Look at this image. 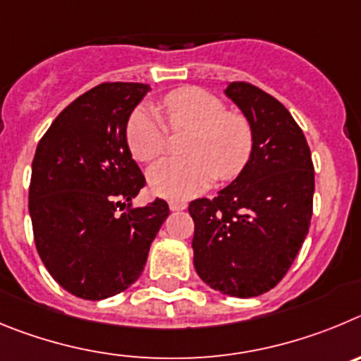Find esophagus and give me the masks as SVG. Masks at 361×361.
Wrapping results in <instances>:
<instances>
[{
  "label": "esophagus",
  "mask_w": 361,
  "mask_h": 361,
  "mask_svg": "<svg viewBox=\"0 0 361 361\" xmlns=\"http://www.w3.org/2000/svg\"><path fill=\"white\" fill-rule=\"evenodd\" d=\"M169 209L174 210V212L176 210H185L187 209V203L185 201H169Z\"/></svg>",
  "instance_id": "1"
}]
</instances>
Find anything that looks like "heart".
<instances>
[{
    "label": "heart",
    "mask_w": 361,
    "mask_h": 361,
    "mask_svg": "<svg viewBox=\"0 0 361 361\" xmlns=\"http://www.w3.org/2000/svg\"><path fill=\"white\" fill-rule=\"evenodd\" d=\"M165 115L174 131H190L185 154L167 158L149 169L147 181L157 196L187 200L214 181L232 180L248 164L253 135L248 120L226 111L223 102L200 87H180L164 99ZM126 142L133 158L152 161L167 149V128L158 111L140 106L131 113Z\"/></svg>",
    "instance_id": "heart-1"
}]
</instances>
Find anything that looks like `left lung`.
<instances>
[{
  "instance_id": "obj_1",
  "label": "left lung",
  "mask_w": 361,
  "mask_h": 361,
  "mask_svg": "<svg viewBox=\"0 0 361 361\" xmlns=\"http://www.w3.org/2000/svg\"><path fill=\"white\" fill-rule=\"evenodd\" d=\"M225 95L253 135L248 164L214 200L192 201L194 268L204 284L250 298L281 282L297 257L313 214L314 169L310 145L290 111L248 82Z\"/></svg>"
}]
</instances>
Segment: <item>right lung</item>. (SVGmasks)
I'll list each match as a JSON object with an SVG mask.
<instances>
[{
	"instance_id": "1",
	"label": "right lung",
	"mask_w": 361,
	"mask_h": 361,
	"mask_svg": "<svg viewBox=\"0 0 361 361\" xmlns=\"http://www.w3.org/2000/svg\"><path fill=\"white\" fill-rule=\"evenodd\" d=\"M149 92L140 82L92 87L59 113L35 149L28 192L35 248L55 282L86 300L113 297L140 277L169 216L164 200L133 207L145 178L126 128Z\"/></svg>"
}]
</instances>
